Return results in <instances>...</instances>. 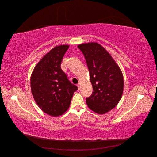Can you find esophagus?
<instances>
[{
    "label": "esophagus",
    "mask_w": 157,
    "mask_h": 157,
    "mask_svg": "<svg viewBox=\"0 0 157 157\" xmlns=\"http://www.w3.org/2000/svg\"><path fill=\"white\" fill-rule=\"evenodd\" d=\"M80 86H81V84H80V83H78V84H77V87H78V90H80Z\"/></svg>",
    "instance_id": "1"
}]
</instances>
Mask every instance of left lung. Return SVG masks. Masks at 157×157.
Returning a JSON list of instances; mask_svg holds the SVG:
<instances>
[{"label":"left lung","mask_w":157,"mask_h":157,"mask_svg":"<svg viewBox=\"0 0 157 157\" xmlns=\"http://www.w3.org/2000/svg\"><path fill=\"white\" fill-rule=\"evenodd\" d=\"M90 73L93 92L86 98L88 107L103 115L115 108L121 100L124 89L122 71L110 54L97 42L78 45Z\"/></svg>","instance_id":"left-lung-1"}]
</instances>
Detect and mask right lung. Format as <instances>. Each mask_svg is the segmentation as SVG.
<instances>
[{"mask_svg":"<svg viewBox=\"0 0 157 157\" xmlns=\"http://www.w3.org/2000/svg\"><path fill=\"white\" fill-rule=\"evenodd\" d=\"M69 45L55 46L36 64L31 77L32 95L41 110L58 117L67 110L75 92L78 90L61 69Z\"/></svg>","mask_w":157,"mask_h":157,"instance_id":"1","label":"right lung"}]
</instances>
